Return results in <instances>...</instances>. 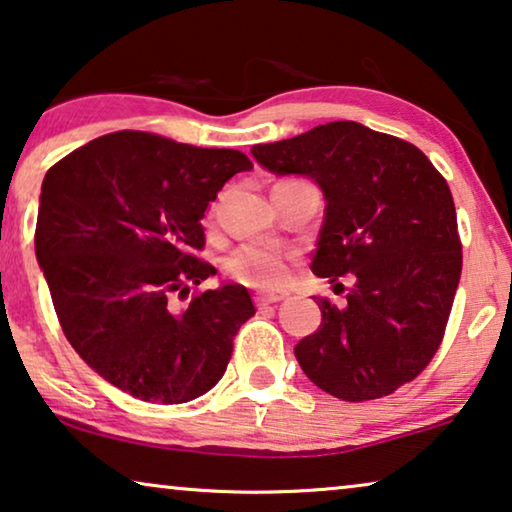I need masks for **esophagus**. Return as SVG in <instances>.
<instances>
[{
  "mask_svg": "<svg viewBox=\"0 0 512 512\" xmlns=\"http://www.w3.org/2000/svg\"><path fill=\"white\" fill-rule=\"evenodd\" d=\"M285 296L282 294H257L255 296V303L257 305H271V303H280Z\"/></svg>",
  "mask_w": 512,
  "mask_h": 512,
  "instance_id": "esophagus-1",
  "label": "esophagus"
}]
</instances>
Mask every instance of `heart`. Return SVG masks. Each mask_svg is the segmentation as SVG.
<instances>
[{"label": "heart", "mask_w": 512, "mask_h": 512, "mask_svg": "<svg viewBox=\"0 0 512 512\" xmlns=\"http://www.w3.org/2000/svg\"><path fill=\"white\" fill-rule=\"evenodd\" d=\"M227 273L241 285L278 289L289 278V255L273 243H248L227 259Z\"/></svg>", "instance_id": "heart-1"}]
</instances>
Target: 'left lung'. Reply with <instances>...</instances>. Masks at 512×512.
<instances>
[{"label":"left lung","mask_w":512,"mask_h":512,"mask_svg":"<svg viewBox=\"0 0 512 512\" xmlns=\"http://www.w3.org/2000/svg\"><path fill=\"white\" fill-rule=\"evenodd\" d=\"M253 156L280 177L315 179L326 209L310 269L352 278L345 305L317 299L322 324L294 347L305 375L347 402L416 379L444 340L462 273L446 179L411 142L356 121L255 144Z\"/></svg>","instance_id":"left-lung-1"}]
</instances>
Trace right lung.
Masks as SVG:
<instances>
[{"instance_id": "obj_1", "label": "right lung", "mask_w": 512, "mask_h": 512, "mask_svg": "<svg viewBox=\"0 0 512 512\" xmlns=\"http://www.w3.org/2000/svg\"><path fill=\"white\" fill-rule=\"evenodd\" d=\"M236 149H202L144 131L87 142L45 174L36 259L66 340L91 370L144 402L181 404L211 391L234 335L255 315L248 289L223 285L197 257L209 202L236 172Z\"/></svg>"}]
</instances>
